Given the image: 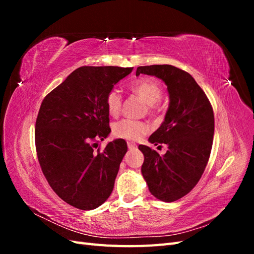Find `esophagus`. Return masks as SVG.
<instances>
[{
  "instance_id": "1",
  "label": "esophagus",
  "mask_w": 254,
  "mask_h": 254,
  "mask_svg": "<svg viewBox=\"0 0 254 254\" xmlns=\"http://www.w3.org/2000/svg\"><path fill=\"white\" fill-rule=\"evenodd\" d=\"M127 145H128V148H129V149H134V148H136V145H135L133 142H127Z\"/></svg>"
}]
</instances>
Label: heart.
<instances>
[{"mask_svg": "<svg viewBox=\"0 0 254 254\" xmlns=\"http://www.w3.org/2000/svg\"><path fill=\"white\" fill-rule=\"evenodd\" d=\"M131 90L135 94L141 96L146 104L148 105L149 110H153L157 102L162 97L163 90L161 84L152 78H142L136 80L131 84ZM123 97L120 90L111 89L106 96V107L107 110L111 115H118L122 108ZM149 131V126L145 122L133 121L125 119L118 123H115L113 126V133L115 136L122 137V139L136 141L141 139Z\"/></svg>", "mask_w": 254, "mask_h": 254, "instance_id": "heart-1", "label": "heart"}]
</instances>
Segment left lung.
Wrapping results in <instances>:
<instances>
[{
	"label": "left lung",
	"instance_id": "8db88e82",
	"mask_svg": "<svg viewBox=\"0 0 254 254\" xmlns=\"http://www.w3.org/2000/svg\"><path fill=\"white\" fill-rule=\"evenodd\" d=\"M156 76L167 86L170 105L161 126L148 141L166 144L160 156L139 145L144 155L141 172L151 195L164 202L186 196L200 180L210 158L214 135V113L202 89L188 72L170 64L145 65L135 75Z\"/></svg>",
	"mask_w": 254,
	"mask_h": 254
}]
</instances>
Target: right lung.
<instances>
[{
  "mask_svg": "<svg viewBox=\"0 0 254 254\" xmlns=\"http://www.w3.org/2000/svg\"><path fill=\"white\" fill-rule=\"evenodd\" d=\"M133 67L81 66L49 93L36 121L35 141L43 175L54 191L80 210H94L112 193L127 143L109 135L106 96Z\"/></svg>",
  "mask_w": 254,
  "mask_h": 254,
  "instance_id": "1",
  "label": "right lung"
}]
</instances>
